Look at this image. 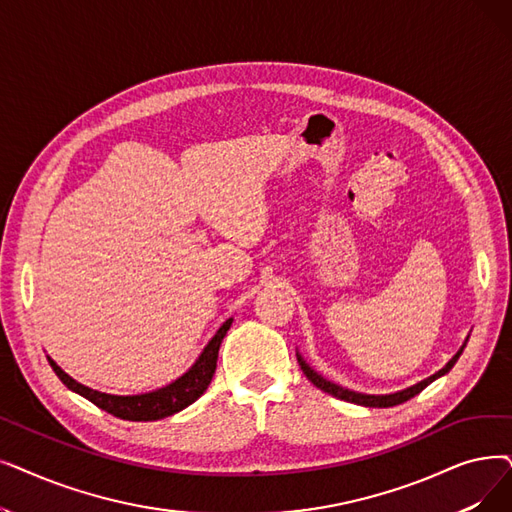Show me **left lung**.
Segmentation results:
<instances>
[{"instance_id": "left-lung-1", "label": "left lung", "mask_w": 512, "mask_h": 512, "mask_svg": "<svg viewBox=\"0 0 512 512\" xmlns=\"http://www.w3.org/2000/svg\"><path fill=\"white\" fill-rule=\"evenodd\" d=\"M462 349H464V345L460 347V351L454 355V358L446 364V368H441L439 372H435L433 376H429V379L420 381L418 385H414V387H410V389H404V391H399V393H391V395H364V393H355V391L343 389V387H339V385H335V383H330V381L322 379V376H320L318 372H314V370H311V368L303 362L301 355H299L297 360H299V366H301L303 374L307 376V381H309V383H314L318 389L326 391L328 395L337 397V399H343V402L358 404V406H368V408H391V406H397V404H404V402H408V399H412V397H414V395H418L422 389L429 387L435 379H439V376H443L446 372H450V370H452V366L456 364V360L460 358Z\"/></svg>"}]
</instances>
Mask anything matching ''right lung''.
<instances>
[{
	"instance_id": "obj_1",
	"label": "right lung",
	"mask_w": 512,
	"mask_h": 512,
	"mask_svg": "<svg viewBox=\"0 0 512 512\" xmlns=\"http://www.w3.org/2000/svg\"><path fill=\"white\" fill-rule=\"evenodd\" d=\"M230 326H232V320H226L224 326L217 330V335L209 341V345L201 353V358L196 360V364L184 376H180L175 383H171L163 389L144 393V395H108V393L94 391L90 387L73 381L71 376L66 374L60 366H56L54 360H48V362L54 368L58 379L66 387L83 395L85 399H90L94 406L102 408L104 412L113 414L121 420H133V422L161 420V418H167L175 412L184 410L186 406L196 402V399L207 391L213 374H215V368H217L219 345H221V341H224Z\"/></svg>"
}]
</instances>
